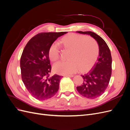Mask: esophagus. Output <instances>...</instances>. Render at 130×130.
Wrapping results in <instances>:
<instances>
[{
	"label": "esophagus",
	"mask_w": 130,
	"mask_h": 130,
	"mask_svg": "<svg viewBox=\"0 0 130 130\" xmlns=\"http://www.w3.org/2000/svg\"><path fill=\"white\" fill-rule=\"evenodd\" d=\"M64 76H68L70 77H72L74 76V75H64Z\"/></svg>",
	"instance_id": "obj_1"
}]
</instances>
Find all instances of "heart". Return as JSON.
Wrapping results in <instances>:
<instances>
[{
	"mask_svg": "<svg viewBox=\"0 0 130 130\" xmlns=\"http://www.w3.org/2000/svg\"><path fill=\"white\" fill-rule=\"evenodd\" d=\"M61 44L64 50L69 51L67 62H60L53 66L54 71L61 75L73 74L80 69L86 73L95 64L99 54L97 42L90 37L75 33H69L63 37ZM48 55L51 61L55 62L60 58L57 44L54 43L49 49Z\"/></svg>",
	"mask_w": 130,
	"mask_h": 130,
	"instance_id": "b5f03b06",
	"label": "heart"
}]
</instances>
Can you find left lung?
Segmentation results:
<instances>
[{"label": "left lung", "mask_w": 130, "mask_h": 130, "mask_svg": "<svg viewBox=\"0 0 130 130\" xmlns=\"http://www.w3.org/2000/svg\"><path fill=\"white\" fill-rule=\"evenodd\" d=\"M81 34L88 35L95 39L99 47L98 61L86 74L82 75L84 81L76 87L82 96L88 99H95L101 96L107 88L112 74V56L105 41L99 35L92 31H76Z\"/></svg>", "instance_id": "8db88e82"}]
</instances>
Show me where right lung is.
<instances>
[{
  "label": "right lung",
  "mask_w": 130,
  "mask_h": 130,
  "mask_svg": "<svg viewBox=\"0 0 130 130\" xmlns=\"http://www.w3.org/2000/svg\"><path fill=\"white\" fill-rule=\"evenodd\" d=\"M67 33L42 32L27 42L21 57L22 81L29 92L39 100L54 96L59 89L61 76H49L52 66L48 55L50 46L58 37Z\"/></svg>",
  "instance_id": "add662e5"
}]
</instances>
